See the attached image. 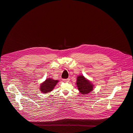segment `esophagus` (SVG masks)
<instances>
[{"instance_id":"obj_1","label":"esophagus","mask_w":133,"mask_h":133,"mask_svg":"<svg viewBox=\"0 0 133 133\" xmlns=\"http://www.w3.org/2000/svg\"><path fill=\"white\" fill-rule=\"evenodd\" d=\"M69 78H67V79H63V81H64V82H69Z\"/></svg>"}]
</instances>
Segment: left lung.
Here are the masks:
<instances>
[{
	"label": "left lung",
	"mask_w": 133,
	"mask_h": 133,
	"mask_svg": "<svg viewBox=\"0 0 133 133\" xmlns=\"http://www.w3.org/2000/svg\"><path fill=\"white\" fill-rule=\"evenodd\" d=\"M76 85L79 92L83 95H88L91 92L94 86L89 80L87 79L83 75H80L77 77Z\"/></svg>",
	"instance_id": "left-lung-1"
}]
</instances>
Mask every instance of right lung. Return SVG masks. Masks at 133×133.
I'll return each instance as SVG.
<instances>
[{"label": "right lung", "mask_w": 133, "mask_h": 133, "mask_svg": "<svg viewBox=\"0 0 133 133\" xmlns=\"http://www.w3.org/2000/svg\"><path fill=\"white\" fill-rule=\"evenodd\" d=\"M58 82L59 81L57 80L48 78L45 81L41 83L39 86V90L43 94L51 92Z\"/></svg>", "instance_id": "1"}]
</instances>
